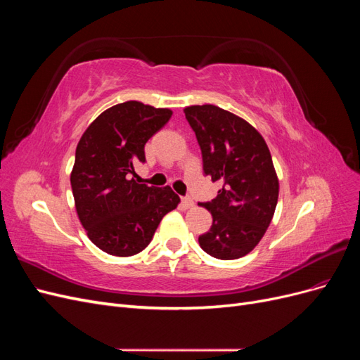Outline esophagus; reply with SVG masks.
Instances as JSON below:
<instances>
[{"instance_id": "1", "label": "esophagus", "mask_w": 360, "mask_h": 360, "mask_svg": "<svg viewBox=\"0 0 360 360\" xmlns=\"http://www.w3.org/2000/svg\"><path fill=\"white\" fill-rule=\"evenodd\" d=\"M181 204L184 209H191V207H193V200L189 197H184V198H181Z\"/></svg>"}]
</instances>
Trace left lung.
I'll return each mask as SVG.
<instances>
[{"instance_id": "obj_1", "label": "left lung", "mask_w": 360, "mask_h": 360, "mask_svg": "<svg viewBox=\"0 0 360 360\" xmlns=\"http://www.w3.org/2000/svg\"><path fill=\"white\" fill-rule=\"evenodd\" d=\"M202 155V169L222 189L202 202L210 230L198 237L204 252L219 259L249 254L274 217L279 181L264 138L243 118L214 105L184 108Z\"/></svg>"}]
</instances>
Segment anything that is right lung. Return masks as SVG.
Segmentation results:
<instances>
[{
    "mask_svg": "<svg viewBox=\"0 0 360 360\" xmlns=\"http://www.w3.org/2000/svg\"><path fill=\"white\" fill-rule=\"evenodd\" d=\"M171 115L168 108L129 101L103 111L79 139L70 174L76 213L90 240L106 254L141 252L162 217L180 202L169 186L134 179V167L146 162V143Z\"/></svg>",
    "mask_w": 360,
    "mask_h": 360,
    "instance_id": "add662e5",
    "label": "right lung"
}]
</instances>
